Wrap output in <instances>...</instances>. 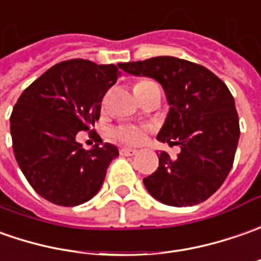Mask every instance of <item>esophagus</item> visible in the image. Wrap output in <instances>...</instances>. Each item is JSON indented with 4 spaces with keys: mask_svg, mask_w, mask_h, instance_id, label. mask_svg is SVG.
Wrapping results in <instances>:
<instances>
[{
    "mask_svg": "<svg viewBox=\"0 0 261 261\" xmlns=\"http://www.w3.org/2000/svg\"><path fill=\"white\" fill-rule=\"evenodd\" d=\"M120 153H121L122 156H134V154H137V150L131 147H122L120 150Z\"/></svg>",
    "mask_w": 261,
    "mask_h": 261,
    "instance_id": "obj_1",
    "label": "esophagus"
}]
</instances>
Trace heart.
<instances>
[{"label":"heart","instance_id":"1","mask_svg":"<svg viewBox=\"0 0 261 261\" xmlns=\"http://www.w3.org/2000/svg\"><path fill=\"white\" fill-rule=\"evenodd\" d=\"M151 81H140V82L136 84L134 89L143 85H147ZM115 137L121 140L122 143H127V144H140L146 139V130L137 128V127H121V128L115 131Z\"/></svg>","mask_w":261,"mask_h":261}]
</instances>
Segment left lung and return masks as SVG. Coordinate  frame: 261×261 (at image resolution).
<instances>
[{
  "label": "left lung",
  "mask_w": 261,
  "mask_h": 261,
  "mask_svg": "<svg viewBox=\"0 0 261 261\" xmlns=\"http://www.w3.org/2000/svg\"><path fill=\"white\" fill-rule=\"evenodd\" d=\"M118 66L163 86L170 108L158 140L180 147L175 160L166 151L159 154L158 170L143 179L148 193L170 206L206 201L229 173L240 139L236 102L227 85L201 65L172 56Z\"/></svg>",
  "instance_id": "8db88e82"
}]
</instances>
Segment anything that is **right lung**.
Here are the masks:
<instances>
[{"label":"right lung","mask_w":261,"mask_h":261,"mask_svg":"<svg viewBox=\"0 0 261 261\" xmlns=\"http://www.w3.org/2000/svg\"><path fill=\"white\" fill-rule=\"evenodd\" d=\"M85 59L60 62L24 89L10 117L15 160L33 189L49 202L76 206L101 189L118 156L110 143L85 150L76 141L99 120L105 92L121 72Z\"/></svg>","instance_id":"add662e5"}]
</instances>
